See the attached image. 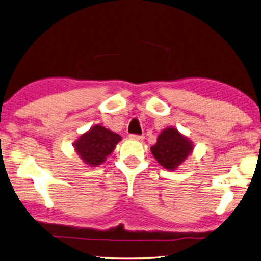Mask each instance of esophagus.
<instances>
[{"label": "esophagus", "instance_id": "1", "mask_svg": "<svg viewBox=\"0 0 261 261\" xmlns=\"http://www.w3.org/2000/svg\"><path fill=\"white\" fill-rule=\"evenodd\" d=\"M130 138L131 139H135V140H144L145 137L143 135H130Z\"/></svg>", "mask_w": 261, "mask_h": 261}]
</instances>
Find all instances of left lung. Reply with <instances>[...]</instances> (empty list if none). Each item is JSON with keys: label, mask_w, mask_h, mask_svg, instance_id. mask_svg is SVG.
Wrapping results in <instances>:
<instances>
[{"label": "left lung", "mask_w": 261, "mask_h": 261, "mask_svg": "<svg viewBox=\"0 0 261 261\" xmlns=\"http://www.w3.org/2000/svg\"><path fill=\"white\" fill-rule=\"evenodd\" d=\"M192 141L182 136L176 127H167L158 137V141L150 147L156 161L168 170H176L193 151Z\"/></svg>", "instance_id": "obj_1"}]
</instances>
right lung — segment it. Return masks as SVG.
<instances>
[{
    "label": "right lung",
    "instance_id": "1",
    "mask_svg": "<svg viewBox=\"0 0 261 261\" xmlns=\"http://www.w3.org/2000/svg\"><path fill=\"white\" fill-rule=\"evenodd\" d=\"M121 140L120 135L97 124L80 136L73 145L84 163L90 167H97L105 162L107 156L112 154Z\"/></svg>",
    "mask_w": 261,
    "mask_h": 261
}]
</instances>
